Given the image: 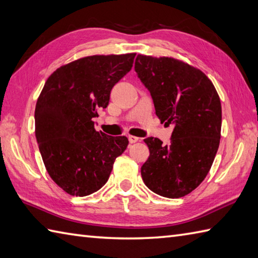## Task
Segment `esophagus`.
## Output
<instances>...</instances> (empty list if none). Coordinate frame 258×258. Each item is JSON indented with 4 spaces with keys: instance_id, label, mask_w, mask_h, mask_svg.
<instances>
[{
    "instance_id": "34e87169",
    "label": "esophagus",
    "mask_w": 258,
    "mask_h": 258,
    "mask_svg": "<svg viewBox=\"0 0 258 258\" xmlns=\"http://www.w3.org/2000/svg\"><path fill=\"white\" fill-rule=\"evenodd\" d=\"M128 139H129L130 144H135V143H137V141H139L138 137H135V136H128Z\"/></svg>"
}]
</instances>
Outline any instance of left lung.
<instances>
[{
    "instance_id": "1",
    "label": "left lung",
    "mask_w": 258,
    "mask_h": 258,
    "mask_svg": "<svg viewBox=\"0 0 258 258\" xmlns=\"http://www.w3.org/2000/svg\"><path fill=\"white\" fill-rule=\"evenodd\" d=\"M135 71L150 92L157 117L173 124L169 145L154 137L145 139L150 155L141 177L157 195L183 197L201 185L217 154L219 96L204 72L173 57L138 54Z\"/></svg>"
}]
</instances>
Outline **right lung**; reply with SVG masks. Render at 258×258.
Listing matches in <instances>:
<instances>
[{
  "mask_svg": "<svg viewBox=\"0 0 258 258\" xmlns=\"http://www.w3.org/2000/svg\"><path fill=\"white\" fill-rule=\"evenodd\" d=\"M136 53L91 55L60 67L36 101L35 138L46 171L71 196H88L109 179L128 138L94 129L110 92L131 70Z\"/></svg>",
  "mask_w": 258,
  "mask_h": 258,
  "instance_id": "1",
  "label": "right lung"
}]
</instances>
